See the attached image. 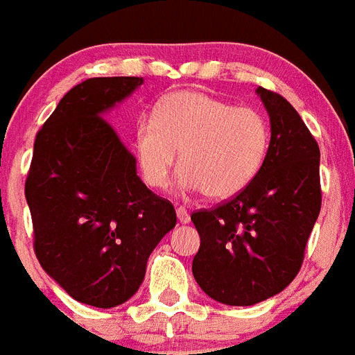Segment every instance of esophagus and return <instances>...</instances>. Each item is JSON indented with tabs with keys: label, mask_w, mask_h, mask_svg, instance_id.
<instances>
[{
	"label": "esophagus",
	"mask_w": 355,
	"mask_h": 355,
	"mask_svg": "<svg viewBox=\"0 0 355 355\" xmlns=\"http://www.w3.org/2000/svg\"><path fill=\"white\" fill-rule=\"evenodd\" d=\"M177 216L180 223H189V220H191V216H189L186 207H177Z\"/></svg>",
	"instance_id": "esophagus-1"
}]
</instances>
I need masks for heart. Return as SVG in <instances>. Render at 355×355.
<instances>
[{
	"instance_id": "obj_1",
	"label": "heart",
	"mask_w": 355,
	"mask_h": 355,
	"mask_svg": "<svg viewBox=\"0 0 355 355\" xmlns=\"http://www.w3.org/2000/svg\"><path fill=\"white\" fill-rule=\"evenodd\" d=\"M269 139L260 112L204 92L182 90L157 104L153 121L137 122L135 155L146 184L164 189L178 151V186L223 200L254 180Z\"/></svg>"
}]
</instances>
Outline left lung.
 I'll list each match as a JSON object with an SVG mask.
<instances>
[{"mask_svg":"<svg viewBox=\"0 0 355 355\" xmlns=\"http://www.w3.org/2000/svg\"><path fill=\"white\" fill-rule=\"evenodd\" d=\"M270 121L260 173L233 200L191 214L200 234L196 284L214 302L247 306L282 293L302 267L321 209L320 146L282 95L256 88Z\"/></svg>","mask_w":355,"mask_h":355,"instance_id":"obj_1","label":"left lung"}]
</instances>
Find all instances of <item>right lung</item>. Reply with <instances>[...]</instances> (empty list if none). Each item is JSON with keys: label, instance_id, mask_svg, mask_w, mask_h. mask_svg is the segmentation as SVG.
Returning <instances> with one entry per match:
<instances>
[{"label": "right lung", "instance_id": "right-lung-1", "mask_svg": "<svg viewBox=\"0 0 355 355\" xmlns=\"http://www.w3.org/2000/svg\"><path fill=\"white\" fill-rule=\"evenodd\" d=\"M142 77L73 86L34 142L25 196L41 267L77 302L112 309L139 291L146 263L175 227L171 202L151 193L104 113Z\"/></svg>", "mask_w": 355, "mask_h": 355}]
</instances>
